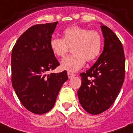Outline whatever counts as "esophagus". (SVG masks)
<instances>
[{"instance_id": "1", "label": "esophagus", "mask_w": 133, "mask_h": 133, "mask_svg": "<svg viewBox=\"0 0 133 133\" xmlns=\"http://www.w3.org/2000/svg\"><path fill=\"white\" fill-rule=\"evenodd\" d=\"M67 75H68L69 78L70 79V78H72V77H74L75 76V74H73V73H72V72H68V73H67Z\"/></svg>"}]
</instances>
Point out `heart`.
Masks as SVG:
<instances>
[{"instance_id": "b5f03b06", "label": "heart", "mask_w": 133, "mask_h": 133, "mask_svg": "<svg viewBox=\"0 0 133 133\" xmlns=\"http://www.w3.org/2000/svg\"><path fill=\"white\" fill-rule=\"evenodd\" d=\"M103 46L101 35L96 30H90L85 27L69 26L63 32V37H53L50 41V48L57 57L63 58L72 48V55L61 61L63 70L74 72L84 66L85 60L90 62L99 56Z\"/></svg>"}]
</instances>
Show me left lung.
Returning a JSON list of instances; mask_svg holds the SVG:
<instances>
[{
  "label": "left lung",
  "mask_w": 133,
  "mask_h": 133,
  "mask_svg": "<svg viewBox=\"0 0 133 133\" xmlns=\"http://www.w3.org/2000/svg\"><path fill=\"white\" fill-rule=\"evenodd\" d=\"M104 37L102 54L96 63L80 74L82 84L77 91L79 101L91 114H99L113 104L122 86L125 58L122 44L112 30L101 24Z\"/></svg>",
  "instance_id": "1"
}]
</instances>
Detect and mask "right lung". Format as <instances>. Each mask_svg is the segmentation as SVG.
Masks as SVG:
<instances>
[{
    "instance_id": "add662e5",
    "label": "right lung",
    "mask_w": 133,
    "mask_h": 133,
    "mask_svg": "<svg viewBox=\"0 0 133 133\" xmlns=\"http://www.w3.org/2000/svg\"><path fill=\"white\" fill-rule=\"evenodd\" d=\"M58 22L30 27L19 37L11 53V82L20 102L34 114L47 113L54 107L66 71L51 73L59 66L50 48Z\"/></svg>"
}]
</instances>
